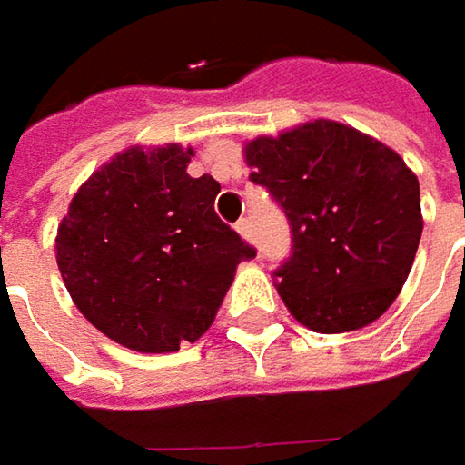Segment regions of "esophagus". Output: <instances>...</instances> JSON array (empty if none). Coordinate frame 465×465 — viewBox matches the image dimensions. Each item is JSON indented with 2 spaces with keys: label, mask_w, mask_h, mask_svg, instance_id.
<instances>
[{
  "label": "esophagus",
  "mask_w": 465,
  "mask_h": 465,
  "mask_svg": "<svg viewBox=\"0 0 465 465\" xmlns=\"http://www.w3.org/2000/svg\"><path fill=\"white\" fill-rule=\"evenodd\" d=\"M235 230L242 235V241H253V224H251V220L248 217H242V220H238V224H235Z\"/></svg>",
  "instance_id": "esophagus-1"
}]
</instances>
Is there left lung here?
<instances>
[{
    "instance_id": "left-lung-1",
    "label": "left lung",
    "mask_w": 465,
    "mask_h": 465,
    "mask_svg": "<svg viewBox=\"0 0 465 465\" xmlns=\"http://www.w3.org/2000/svg\"><path fill=\"white\" fill-rule=\"evenodd\" d=\"M245 163L292 227V256L274 272L287 311L318 333L378 321L401 292L424 227L420 181L401 154L315 118L251 139Z\"/></svg>"
}]
</instances>
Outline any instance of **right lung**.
Here are the masks:
<instances>
[{"label":"right lung","instance_id":"1","mask_svg":"<svg viewBox=\"0 0 465 465\" xmlns=\"http://www.w3.org/2000/svg\"><path fill=\"white\" fill-rule=\"evenodd\" d=\"M191 147H129L74 193L56 263L80 312L142 354L178 351L214 323L241 261L256 251L217 217L220 183L191 178Z\"/></svg>","mask_w":465,"mask_h":465}]
</instances>
